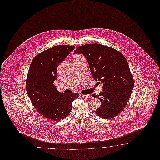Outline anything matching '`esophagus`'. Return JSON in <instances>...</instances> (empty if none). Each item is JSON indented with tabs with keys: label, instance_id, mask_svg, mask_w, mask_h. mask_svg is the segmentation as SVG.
<instances>
[{
	"label": "esophagus",
	"instance_id": "esophagus-1",
	"mask_svg": "<svg viewBox=\"0 0 160 160\" xmlns=\"http://www.w3.org/2000/svg\"><path fill=\"white\" fill-rule=\"evenodd\" d=\"M79 97L82 98H89L90 95H85V94H79Z\"/></svg>",
	"mask_w": 160,
	"mask_h": 160
}]
</instances>
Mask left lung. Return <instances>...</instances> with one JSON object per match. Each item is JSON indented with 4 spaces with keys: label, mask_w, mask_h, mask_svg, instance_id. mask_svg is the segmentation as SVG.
<instances>
[{
    "label": "left lung",
    "mask_w": 160,
    "mask_h": 160,
    "mask_svg": "<svg viewBox=\"0 0 160 160\" xmlns=\"http://www.w3.org/2000/svg\"><path fill=\"white\" fill-rule=\"evenodd\" d=\"M74 53L85 55L93 78L103 84L102 92L92 95L101 102L97 115L103 119L118 116L126 107L134 87L126 58L116 49L98 43L81 46Z\"/></svg>",
    "instance_id": "1"
}]
</instances>
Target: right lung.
<instances>
[{
	"label": "right lung",
	"mask_w": 160,
	"mask_h": 160,
	"mask_svg": "<svg viewBox=\"0 0 160 160\" xmlns=\"http://www.w3.org/2000/svg\"><path fill=\"white\" fill-rule=\"evenodd\" d=\"M75 48L58 45L42 51L32 59L28 72L26 87L31 101L38 112L52 121L68 117L72 102L79 97L78 93H61L54 85L58 66Z\"/></svg>",
	"instance_id": "right-lung-1"
}]
</instances>
